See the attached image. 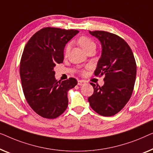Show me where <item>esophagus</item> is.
Returning <instances> with one entry per match:
<instances>
[{"label": "esophagus", "instance_id": "1", "mask_svg": "<svg viewBox=\"0 0 153 153\" xmlns=\"http://www.w3.org/2000/svg\"><path fill=\"white\" fill-rule=\"evenodd\" d=\"M85 84V82L84 80H78V81H77V85H79V86L84 85Z\"/></svg>", "mask_w": 153, "mask_h": 153}]
</instances>
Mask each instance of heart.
<instances>
[{"label":"heart","mask_w":153,"mask_h":153,"mask_svg":"<svg viewBox=\"0 0 153 153\" xmlns=\"http://www.w3.org/2000/svg\"><path fill=\"white\" fill-rule=\"evenodd\" d=\"M77 44L83 49L84 51H86L88 50L91 47H95V44L91 39H90L89 37L85 36H82L78 38V39L77 41ZM69 46H67L65 48V51H64V54L65 55H67L69 51Z\"/></svg>","instance_id":"1"}]
</instances>
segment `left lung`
<instances>
[{
	"label": "left lung",
	"instance_id": "obj_1",
	"mask_svg": "<svg viewBox=\"0 0 153 153\" xmlns=\"http://www.w3.org/2000/svg\"><path fill=\"white\" fill-rule=\"evenodd\" d=\"M102 45V54L94 75L104 76L102 87L94 83L89 105L98 114L111 117L121 110L132 96L137 64L130 47L123 39L105 31H89Z\"/></svg>",
	"mask_w": 153,
	"mask_h": 153
}]
</instances>
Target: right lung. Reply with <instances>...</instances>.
Segmentation results:
<instances>
[{
    "label": "right lung",
    "instance_id": "add662e5",
    "mask_svg": "<svg viewBox=\"0 0 153 153\" xmlns=\"http://www.w3.org/2000/svg\"><path fill=\"white\" fill-rule=\"evenodd\" d=\"M78 33L76 30L44 27L25 45L20 62L21 85L27 103L41 117L55 119L67 108L68 91L77 82L74 77L57 82L54 67L63 62L64 47Z\"/></svg>",
    "mask_w": 153,
    "mask_h": 153
}]
</instances>
